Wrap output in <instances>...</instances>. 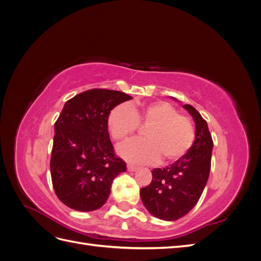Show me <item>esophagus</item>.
Here are the masks:
<instances>
[{
    "mask_svg": "<svg viewBox=\"0 0 261 261\" xmlns=\"http://www.w3.org/2000/svg\"><path fill=\"white\" fill-rule=\"evenodd\" d=\"M137 169H138V168H137V167H135V165L127 164V170H128L129 172H135Z\"/></svg>",
    "mask_w": 261,
    "mask_h": 261,
    "instance_id": "34e87169",
    "label": "esophagus"
}]
</instances>
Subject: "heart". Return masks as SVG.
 I'll return each mask as SVG.
<instances>
[{
  "label": "heart",
  "mask_w": 261,
  "mask_h": 261,
  "mask_svg": "<svg viewBox=\"0 0 261 261\" xmlns=\"http://www.w3.org/2000/svg\"><path fill=\"white\" fill-rule=\"evenodd\" d=\"M140 124H151L145 132L147 139H134L118 147L126 160L136 163H153L160 160L176 161L192 147L195 130L192 122L163 101L140 107L120 105L108 116V128L116 141H125Z\"/></svg>",
  "instance_id": "heart-1"
}]
</instances>
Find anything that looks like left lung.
<instances>
[{"instance_id": "obj_1", "label": "left lung", "mask_w": 261, "mask_h": 261, "mask_svg": "<svg viewBox=\"0 0 261 261\" xmlns=\"http://www.w3.org/2000/svg\"><path fill=\"white\" fill-rule=\"evenodd\" d=\"M183 108L195 122L193 146L170 167L154 169L151 183L140 189L146 209L164 221L180 219L196 206L210 173L213 141L208 124L193 106L184 105Z\"/></svg>"}]
</instances>
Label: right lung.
I'll use <instances>...</instances> for the list:
<instances>
[{"label": "right lung", "mask_w": 261, "mask_h": 261, "mask_svg": "<svg viewBox=\"0 0 261 261\" xmlns=\"http://www.w3.org/2000/svg\"><path fill=\"white\" fill-rule=\"evenodd\" d=\"M130 99L121 91L91 89L64 105L54 125L50 170L54 192L68 208L83 212L101 208L113 179L126 171V163L114 153L108 116Z\"/></svg>", "instance_id": "obj_1"}]
</instances>
